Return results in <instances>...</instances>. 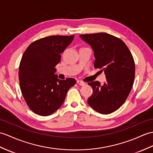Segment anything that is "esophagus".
I'll return each instance as SVG.
<instances>
[{"label":"esophagus","instance_id":"esophagus-1","mask_svg":"<svg viewBox=\"0 0 153 153\" xmlns=\"http://www.w3.org/2000/svg\"><path fill=\"white\" fill-rule=\"evenodd\" d=\"M77 83L78 85H81V86H83V85H85V82H83V81H79V80H77Z\"/></svg>","mask_w":153,"mask_h":153}]
</instances>
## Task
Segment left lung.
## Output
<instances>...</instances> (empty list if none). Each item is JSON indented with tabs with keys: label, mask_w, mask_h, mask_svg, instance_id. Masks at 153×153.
I'll return each instance as SVG.
<instances>
[{
	"label": "left lung",
	"mask_w": 153,
	"mask_h": 153,
	"mask_svg": "<svg viewBox=\"0 0 153 153\" xmlns=\"http://www.w3.org/2000/svg\"><path fill=\"white\" fill-rule=\"evenodd\" d=\"M94 51L95 68L102 69L106 82L93 81L88 85L93 93L87 103L96 111L109 114L118 109L130 93L135 77V63L126 45L120 39L108 33L80 35Z\"/></svg>",
	"instance_id": "left-lung-1"
}]
</instances>
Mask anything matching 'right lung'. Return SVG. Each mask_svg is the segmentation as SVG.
<instances>
[{"label": "right lung", "instance_id": "obj_1", "mask_svg": "<svg viewBox=\"0 0 153 153\" xmlns=\"http://www.w3.org/2000/svg\"><path fill=\"white\" fill-rule=\"evenodd\" d=\"M74 36H50L33 42L21 58L19 79L23 97L32 111L42 116L55 112L63 104L67 92L76 84L74 78L59 79L55 67L60 54Z\"/></svg>", "mask_w": 153, "mask_h": 153}]
</instances>
